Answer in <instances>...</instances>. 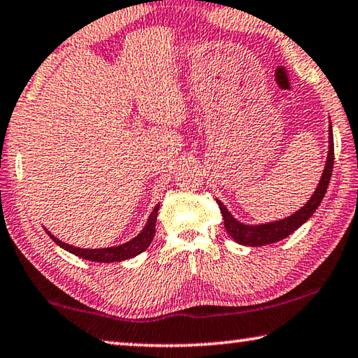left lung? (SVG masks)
I'll use <instances>...</instances> for the list:
<instances>
[{
	"mask_svg": "<svg viewBox=\"0 0 358 358\" xmlns=\"http://www.w3.org/2000/svg\"><path fill=\"white\" fill-rule=\"evenodd\" d=\"M334 160H335L334 131H331V122H330L327 162H325L322 178L319 180L316 192L313 193V196L308 199V203H306L300 210L294 212L292 215L283 218V220H277L266 224H243L241 222H237L236 218L231 215V212L224 208L220 199H217V204L222 210L224 228H227L228 234L233 237L237 243H241V245H248V247L268 245V243L278 242L289 234H292L294 231L302 227V224L308 220L313 214H315L316 209L319 208V204H321L325 192H327L331 171H334Z\"/></svg>",
	"mask_w": 358,
	"mask_h": 358,
	"instance_id": "left-lung-1",
	"label": "left lung"
}]
</instances>
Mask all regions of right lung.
<instances>
[{
	"mask_svg": "<svg viewBox=\"0 0 358 358\" xmlns=\"http://www.w3.org/2000/svg\"><path fill=\"white\" fill-rule=\"evenodd\" d=\"M160 204H157L154 210L150 212V215L148 218V223L144 224V228L140 234L134 239L122 243V245H117V247H108V248H78V247H73V245H67L66 242H61L59 239H56V237L47 231V234L52 237V241L55 243H58L61 248L67 250L69 253H72L75 256H78V258H83L87 261H94V262H119V261H125V259H130V258H135L136 255L143 253L144 250H146L150 242L154 239V234H155V222H157V212H159Z\"/></svg>",
	"mask_w": 358,
	"mask_h": 358,
	"instance_id": "obj_1",
	"label": "right lung"
}]
</instances>
